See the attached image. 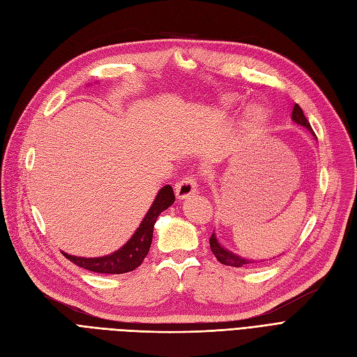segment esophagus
Instances as JSON below:
<instances>
[{
    "mask_svg": "<svg viewBox=\"0 0 357 357\" xmlns=\"http://www.w3.org/2000/svg\"><path fill=\"white\" fill-rule=\"evenodd\" d=\"M176 197L178 199H187L190 195H194L197 192V176L195 175H187L182 178L175 185Z\"/></svg>",
    "mask_w": 357,
    "mask_h": 357,
    "instance_id": "1",
    "label": "esophagus"
}]
</instances>
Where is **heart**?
<instances>
[{
  "instance_id": "obj_1",
  "label": "heart",
  "mask_w": 357,
  "mask_h": 357,
  "mask_svg": "<svg viewBox=\"0 0 357 357\" xmlns=\"http://www.w3.org/2000/svg\"><path fill=\"white\" fill-rule=\"evenodd\" d=\"M263 116H265V114H263V110H261V109H259V107L250 109V110L247 112V114H245V125H247L248 128L259 125V123L263 121Z\"/></svg>"
}]
</instances>
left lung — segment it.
Here are the masks:
<instances>
[{
  "label": "left lung",
  "instance_id": "obj_1",
  "mask_svg": "<svg viewBox=\"0 0 357 357\" xmlns=\"http://www.w3.org/2000/svg\"><path fill=\"white\" fill-rule=\"evenodd\" d=\"M291 117H293V121H294L296 123L306 126V128L312 132V134L314 135V132H313V129H312L309 121L306 119L305 113H303V110H301V107H300L298 104L294 105L293 116H291ZM210 250H212V253H213L215 257L222 263V265L234 266V268H244V266H248L250 263H255V261H252V260L243 259V257H240V256H236V255L228 252L227 248H223V247L218 243L215 234H212V236H210Z\"/></svg>",
  "mask_w": 357,
  "mask_h": 357
}]
</instances>
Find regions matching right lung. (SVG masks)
<instances>
[{"instance_id": "obj_1", "label": "right lung", "mask_w": 357, "mask_h": 357, "mask_svg": "<svg viewBox=\"0 0 357 357\" xmlns=\"http://www.w3.org/2000/svg\"><path fill=\"white\" fill-rule=\"evenodd\" d=\"M174 202H175L174 190H172L170 185L163 187L160 191H158L153 206L150 207L147 215H145L137 232L132 235V238L121 250H117V252L113 255L97 257V259L76 257L66 253L63 255L66 259L73 261L79 268H84L91 272L117 275V273H126V272L134 271L141 265L145 256L149 255V250L153 241V228L158 215H160L169 206L174 204Z\"/></svg>"}]
</instances>
